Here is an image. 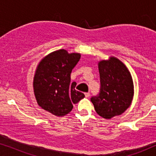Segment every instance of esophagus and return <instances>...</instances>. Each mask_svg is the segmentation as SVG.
I'll return each instance as SVG.
<instances>
[{
  "label": "esophagus",
  "instance_id": "obj_1",
  "mask_svg": "<svg viewBox=\"0 0 156 156\" xmlns=\"http://www.w3.org/2000/svg\"><path fill=\"white\" fill-rule=\"evenodd\" d=\"M89 96H90V93H89V92L85 93V97H86V98H88Z\"/></svg>",
  "mask_w": 156,
  "mask_h": 156
}]
</instances>
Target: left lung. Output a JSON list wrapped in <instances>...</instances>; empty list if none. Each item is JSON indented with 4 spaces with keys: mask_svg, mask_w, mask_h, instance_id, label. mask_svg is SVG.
Masks as SVG:
<instances>
[{
    "mask_svg": "<svg viewBox=\"0 0 156 156\" xmlns=\"http://www.w3.org/2000/svg\"><path fill=\"white\" fill-rule=\"evenodd\" d=\"M100 91L91 98L96 112L109 119L121 115L131 105L133 84L131 74L124 64L115 57L99 63Z\"/></svg>",
    "mask_w": 156,
    "mask_h": 156,
    "instance_id": "left-lung-1",
    "label": "left lung"
}]
</instances>
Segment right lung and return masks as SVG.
I'll return each instance as SVG.
<instances>
[{"instance_id":"add662e5","label":"right lung","mask_w":156,"mask_h":156,"mask_svg":"<svg viewBox=\"0 0 156 156\" xmlns=\"http://www.w3.org/2000/svg\"><path fill=\"white\" fill-rule=\"evenodd\" d=\"M79 53L69 54L59 50L40 62L34 77L33 87L38 105L57 116H63L85 96L76 91L75 82L71 83V72L80 60Z\"/></svg>"}]
</instances>
